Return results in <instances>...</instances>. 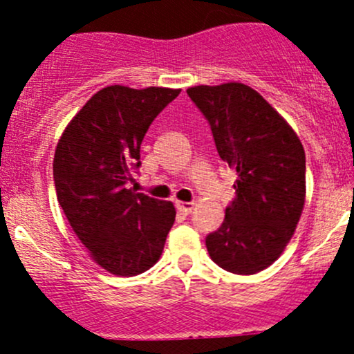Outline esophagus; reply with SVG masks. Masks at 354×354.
Masks as SVG:
<instances>
[{"label":"esophagus","instance_id":"obj_1","mask_svg":"<svg viewBox=\"0 0 354 354\" xmlns=\"http://www.w3.org/2000/svg\"><path fill=\"white\" fill-rule=\"evenodd\" d=\"M176 209H178V212L188 216V214L194 210V202H176Z\"/></svg>","mask_w":354,"mask_h":354}]
</instances>
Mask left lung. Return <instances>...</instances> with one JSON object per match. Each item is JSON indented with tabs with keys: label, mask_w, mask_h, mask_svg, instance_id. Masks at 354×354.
Segmentation results:
<instances>
[{
	"label": "left lung",
	"mask_w": 354,
	"mask_h": 354,
	"mask_svg": "<svg viewBox=\"0 0 354 354\" xmlns=\"http://www.w3.org/2000/svg\"><path fill=\"white\" fill-rule=\"evenodd\" d=\"M207 118L221 159L236 171L223 224L205 238L210 259L250 276L272 266L292 238L306 195L305 151L289 123L240 82L187 91Z\"/></svg>",
	"instance_id": "left-lung-1"
}]
</instances>
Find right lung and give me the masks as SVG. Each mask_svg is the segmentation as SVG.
I'll return each instance as SVG.
<instances>
[{"label":"right lung","instance_id":"right-lung-1","mask_svg":"<svg viewBox=\"0 0 354 354\" xmlns=\"http://www.w3.org/2000/svg\"><path fill=\"white\" fill-rule=\"evenodd\" d=\"M181 88L109 85L71 118L53 160L56 197L97 266L137 276L159 260L176 210L127 188L154 118Z\"/></svg>","mask_w":354,"mask_h":354}]
</instances>
